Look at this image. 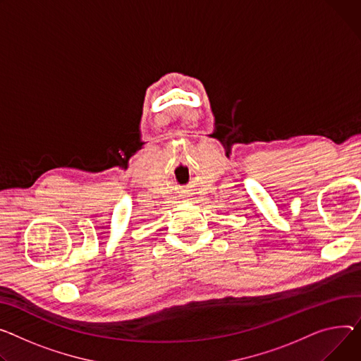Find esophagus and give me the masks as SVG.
Returning <instances> with one entry per match:
<instances>
[{"instance_id": "34e87169", "label": "esophagus", "mask_w": 361, "mask_h": 361, "mask_svg": "<svg viewBox=\"0 0 361 361\" xmlns=\"http://www.w3.org/2000/svg\"><path fill=\"white\" fill-rule=\"evenodd\" d=\"M184 197H185V199H188V197H190V193H188V191H185V193H184ZM188 200H190V199H188Z\"/></svg>"}]
</instances>
